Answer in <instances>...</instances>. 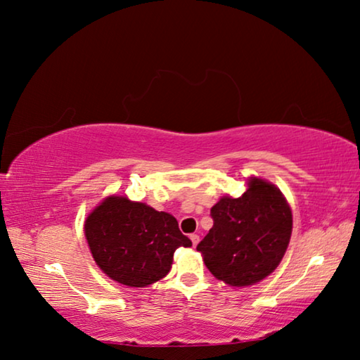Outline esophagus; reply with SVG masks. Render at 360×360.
<instances>
[{"mask_svg": "<svg viewBox=\"0 0 360 360\" xmlns=\"http://www.w3.org/2000/svg\"><path fill=\"white\" fill-rule=\"evenodd\" d=\"M191 240H192V245H194V248H195V245L198 244V240H200V238H198L197 234H191Z\"/></svg>", "mask_w": 360, "mask_h": 360, "instance_id": "34e87169", "label": "esophagus"}]
</instances>
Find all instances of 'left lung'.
<instances>
[{"mask_svg":"<svg viewBox=\"0 0 360 360\" xmlns=\"http://www.w3.org/2000/svg\"><path fill=\"white\" fill-rule=\"evenodd\" d=\"M213 226L197 245L212 275L229 286H252L280 265L292 233V213L275 184L250 178L238 198L210 210Z\"/></svg>","mask_w":360,"mask_h":360,"instance_id":"left-lung-1","label":"left lung"}]
</instances>
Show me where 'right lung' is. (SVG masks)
<instances>
[{"instance_id": "1", "label": "right lung", "mask_w": 360, "mask_h": 360, "mask_svg": "<svg viewBox=\"0 0 360 360\" xmlns=\"http://www.w3.org/2000/svg\"><path fill=\"white\" fill-rule=\"evenodd\" d=\"M84 231L96 265L131 288L162 280L174 250L192 245L173 214L120 195L106 197L85 219Z\"/></svg>"}]
</instances>
